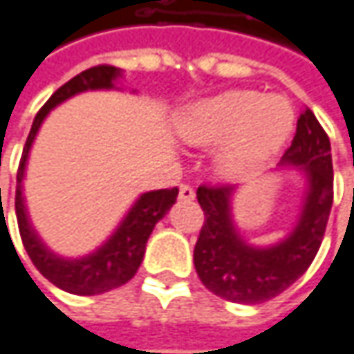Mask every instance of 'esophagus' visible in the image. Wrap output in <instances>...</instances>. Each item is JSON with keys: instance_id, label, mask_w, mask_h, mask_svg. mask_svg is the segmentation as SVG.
I'll use <instances>...</instances> for the list:
<instances>
[{"instance_id": "34e87169", "label": "esophagus", "mask_w": 354, "mask_h": 354, "mask_svg": "<svg viewBox=\"0 0 354 354\" xmlns=\"http://www.w3.org/2000/svg\"><path fill=\"white\" fill-rule=\"evenodd\" d=\"M195 197V189L191 185H187V183H181L179 185V199L181 201H191Z\"/></svg>"}]
</instances>
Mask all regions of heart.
<instances>
[{
	"mask_svg": "<svg viewBox=\"0 0 354 354\" xmlns=\"http://www.w3.org/2000/svg\"><path fill=\"white\" fill-rule=\"evenodd\" d=\"M295 109L283 95L227 91L187 109L179 119V137L191 145L225 141L217 163L225 175H243L267 159L289 137Z\"/></svg>",
	"mask_w": 354,
	"mask_h": 354,
	"instance_id": "obj_1",
	"label": "heart"
}]
</instances>
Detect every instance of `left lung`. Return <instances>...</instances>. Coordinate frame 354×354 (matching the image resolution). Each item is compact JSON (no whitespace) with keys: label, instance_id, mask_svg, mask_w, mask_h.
I'll list each match as a JSON object with an SVG mask.
<instances>
[{"label":"left lung","instance_id":"8db88e82","mask_svg":"<svg viewBox=\"0 0 354 354\" xmlns=\"http://www.w3.org/2000/svg\"><path fill=\"white\" fill-rule=\"evenodd\" d=\"M283 163L299 165L309 177V193L295 231L271 249L245 245L231 223V185L197 189L205 213L195 243V269L205 287L217 297L241 305H257L289 289L310 267L325 237L333 207L330 141L309 107L297 119V133Z\"/></svg>","mask_w":354,"mask_h":354}]
</instances>
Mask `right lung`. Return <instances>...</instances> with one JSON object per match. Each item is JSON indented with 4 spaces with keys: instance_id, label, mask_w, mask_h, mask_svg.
Masks as SVG:
<instances>
[{
    "instance_id": "add662e5",
    "label": "right lung",
    "mask_w": 354,
    "mask_h": 354,
    "mask_svg": "<svg viewBox=\"0 0 354 354\" xmlns=\"http://www.w3.org/2000/svg\"><path fill=\"white\" fill-rule=\"evenodd\" d=\"M117 75L119 71L113 65H95V67L81 71L80 75H75L67 83H63L62 87L45 101V105L33 119L31 131L27 135L26 147H24V155L19 161V169H17L15 215H17V227H19V235H21L27 255L35 265V269L44 274L47 281H51L55 287L73 292V295H101L131 281L133 274L137 273L143 261L145 245L155 223L165 217V213L171 209V205L177 201V195H179L177 187L159 189V191L141 195V199L133 205L129 215L119 225L115 235L93 255L80 259V261H65L53 255L51 251H47L37 235L33 233L31 225L27 223L24 197H21V179H24L27 153L41 121L49 113V109H53L55 105H59L62 101L75 93L87 91V89L113 87V80Z\"/></svg>"
}]
</instances>
